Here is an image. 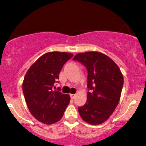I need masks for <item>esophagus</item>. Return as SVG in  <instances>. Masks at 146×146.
<instances>
[{"label":"esophagus","instance_id":"1","mask_svg":"<svg viewBox=\"0 0 146 146\" xmlns=\"http://www.w3.org/2000/svg\"><path fill=\"white\" fill-rule=\"evenodd\" d=\"M70 96H71V100H73V99L75 98V96H76V94H71L70 95Z\"/></svg>","mask_w":146,"mask_h":146}]
</instances>
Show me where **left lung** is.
Wrapping results in <instances>:
<instances>
[{
	"label": "left lung",
	"instance_id": "obj_1",
	"mask_svg": "<svg viewBox=\"0 0 146 146\" xmlns=\"http://www.w3.org/2000/svg\"><path fill=\"white\" fill-rule=\"evenodd\" d=\"M87 68V102L78 107L81 117L92 125L106 121L119 104L123 85V77L119 68L108 56L100 52L77 54L73 57Z\"/></svg>",
	"mask_w": 146,
	"mask_h": 146
}]
</instances>
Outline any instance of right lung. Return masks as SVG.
I'll use <instances>...</instances> for the list:
<instances>
[{
    "label": "right lung",
    "instance_id": "1",
    "mask_svg": "<svg viewBox=\"0 0 146 146\" xmlns=\"http://www.w3.org/2000/svg\"><path fill=\"white\" fill-rule=\"evenodd\" d=\"M73 56L65 52L45 53L33 64L25 75L23 83L25 101L31 113L40 122L49 125L63 117L70 97L60 92V88L53 91V87L64 64Z\"/></svg>",
    "mask_w": 146,
    "mask_h": 146
}]
</instances>
